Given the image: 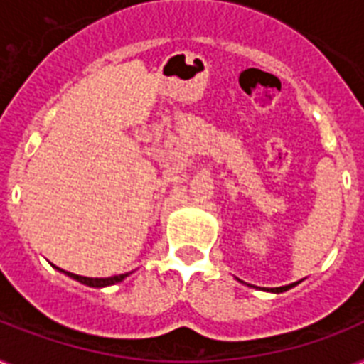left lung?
I'll use <instances>...</instances> for the list:
<instances>
[{"label": "left lung", "instance_id": "left-lung-1", "mask_svg": "<svg viewBox=\"0 0 364 364\" xmlns=\"http://www.w3.org/2000/svg\"><path fill=\"white\" fill-rule=\"evenodd\" d=\"M299 283V282H296ZM296 283H291V285H283V287H276V289H264V291H272V293H283V291H289L291 287H294Z\"/></svg>", "mask_w": 364, "mask_h": 364}]
</instances>
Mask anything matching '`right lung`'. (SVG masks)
Returning a JSON list of instances; mask_svg holds the SVG:
<instances>
[{
	"instance_id": "1",
	"label": "right lung",
	"mask_w": 364,
	"mask_h": 364,
	"mask_svg": "<svg viewBox=\"0 0 364 364\" xmlns=\"http://www.w3.org/2000/svg\"><path fill=\"white\" fill-rule=\"evenodd\" d=\"M64 274H68V276L77 279V282L85 283V285H88V287H107V285H115V283L122 282V279L128 276V274H119V276H111V277H85V276H77V274H71V272H64Z\"/></svg>"
}]
</instances>
